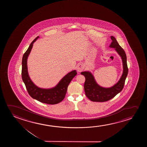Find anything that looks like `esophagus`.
<instances>
[{
  "mask_svg": "<svg viewBox=\"0 0 147 147\" xmlns=\"http://www.w3.org/2000/svg\"><path fill=\"white\" fill-rule=\"evenodd\" d=\"M84 67V65L82 64H80L78 65H77V70L78 72H81L84 70L85 68Z\"/></svg>",
  "mask_w": 147,
  "mask_h": 147,
  "instance_id": "obj_1",
  "label": "esophagus"
}]
</instances>
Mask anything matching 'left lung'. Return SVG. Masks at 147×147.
Returning <instances> with one entry per match:
<instances>
[{
	"mask_svg": "<svg viewBox=\"0 0 147 147\" xmlns=\"http://www.w3.org/2000/svg\"><path fill=\"white\" fill-rule=\"evenodd\" d=\"M112 42L109 47L115 48L122 59L123 65V74L119 80L113 86L105 88L99 85L95 80L94 76L89 71L81 73L85 77L84 85L85 92L88 98L94 102H105L113 98L121 92L124 87L125 80L128 74L127 56L125 51L121 47L115 37L111 36Z\"/></svg>",
	"mask_w": 147,
	"mask_h": 147,
	"instance_id": "obj_1",
	"label": "left lung"
}]
</instances>
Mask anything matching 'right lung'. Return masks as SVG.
<instances>
[{
  "mask_svg": "<svg viewBox=\"0 0 147 147\" xmlns=\"http://www.w3.org/2000/svg\"><path fill=\"white\" fill-rule=\"evenodd\" d=\"M38 38L40 37L37 36L31 42L22 57V80L26 85L28 94L32 98L36 99L40 102L49 105H56L64 99L69 83L77 75L76 71H72L68 73L63 77L56 86L51 88H42L34 84L28 75L27 60L32 49L33 44Z\"/></svg>",
  "mask_w": 147,
  "mask_h": 147,
  "instance_id": "obj_1",
  "label": "right lung"
}]
</instances>
